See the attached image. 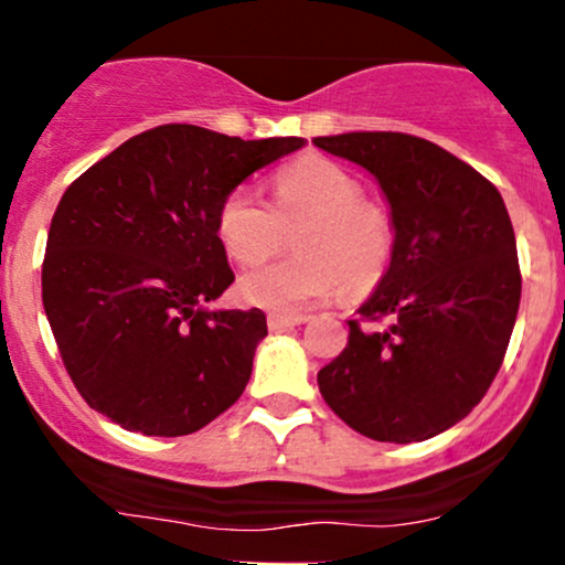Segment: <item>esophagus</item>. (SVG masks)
Instances as JSON below:
<instances>
[{"label": "esophagus", "instance_id": "esophagus-1", "mask_svg": "<svg viewBox=\"0 0 565 565\" xmlns=\"http://www.w3.org/2000/svg\"><path fill=\"white\" fill-rule=\"evenodd\" d=\"M305 323V316H287V313H268V327L274 332H281V329H291Z\"/></svg>", "mask_w": 565, "mask_h": 565}]
</instances>
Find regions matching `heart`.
Returning <instances> with one entry per match:
<instances>
[{
  "mask_svg": "<svg viewBox=\"0 0 565 565\" xmlns=\"http://www.w3.org/2000/svg\"><path fill=\"white\" fill-rule=\"evenodd\" d=\"M215 228L225 252L242 265L274 257L291 233L297 255L238 278V297L249 305L300 313L345 287L366 295L393 260L391 217L364 199V185L329 159H305L274 178V206L255 188L238 185L220 201Z\"/></svg>",
  "mask_w": 565,
  "mask_h": 565,
  "instance_id": "b5f03b06",
  "label": "heart"
}]
</instances>
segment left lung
<instances>
[{
    "label": "left lung",
    "instance_id": "obj_1",
    "mask_svg": "<svg viewBox=\"0 0 565 565\" xmlns=\"http://www.w3.org/2000/svg\"><path fill=\"white\" fill-rule=\"evenodd\" d=\"M313 142L377 178L395 231L391 268L361 321H348V345L319 372V391L366 438L438 436L481 404L515 327L521 268L504 201L425 138L345 132Z\"/></svg>",
    "mask_w": 565,
    "mask_h": 565
}]
</instances>
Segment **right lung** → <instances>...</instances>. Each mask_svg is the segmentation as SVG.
<instances>
[{
  "label": "right lung",
  "instance_id": "1",
  "mask_svg": "<svg viewBox=\"0 0 565 565\" xmlns=\"http://www.w3.org/2000/svg\"><path fill=\"white\" fill-rule=\"evenodd\" d=\"M302 146L161 125L66 188L47 233L42 302L63 366L95 412L174 438L236 404L268 323L260 308L206 310L233 284L217 206Z\"/></svg>",
  "mask_w": 565,
  "mask_h": 565
}]
</instances>
